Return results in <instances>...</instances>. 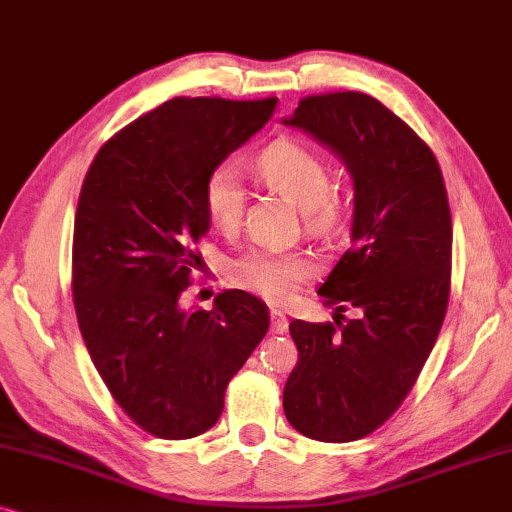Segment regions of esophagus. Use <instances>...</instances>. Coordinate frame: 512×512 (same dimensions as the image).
Returning a JSON list of instances; mask_svg holds the SVG:
<instances>
[{
	"mask_svg": "<svg viewBox=\"0 0 512 512\" xmlns=\"http://www.w3.org/2000/svg\"><path fill=\"white\" fill-rule=\"evenodd\" d=\"M288 318H285L283 311L278 309H271V332L274 335H283V332H288Z\"/></svg>",
	"mask_w": 512,
	"mask_h": 512,
	"instance_id": "1",
	"label": "esophagus"
}]
</instances>
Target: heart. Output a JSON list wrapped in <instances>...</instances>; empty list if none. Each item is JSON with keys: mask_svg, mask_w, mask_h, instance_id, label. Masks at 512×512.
<instances>
[{"mask_svg": "<svg viewBox=\"0 0 512 512\" xmlns=\"http://www.w3.org/2000/svg\"><path fill=\"white\" fill-rule=\"evenodd\" d=\"M255 170L264 185L276 189L297 208L304 210L309 224L330 222L335 206L330 199V173L323 156L299 140H276L255 159ZM203 206L210 222L224 234L238 229L245 206L241 170L234 161H222L210 170L203 185ZM316 274V262L306 252L257 248L245 250L229 264V276L238 288L283 304Z\"/></svg>", "mask_w": 512, "mask_h": 512, "instance_id": "obj_1", "label": "heart"}]
</instances>
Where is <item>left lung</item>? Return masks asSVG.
<instances>
[{
    "mask_svg": "<svg viewBox=\"0 0 512 512\" xmlns=\"http://www.w3.org/2000/svg\"><path fill=\"white\" fill-rule=\"evenodd\" d=\"M285 124L335 149L356 194L349 250L318 288L339 313L335 323H290L299 360L285 381L283 410L311 440H360L403 405L445 320L452 288L445 180L431 147L367 93L306 95ZM351 305L361 316L346 321L341 313Z\"/></svg>",
    "mask_w": 512,
    "mask_h": 512,
    "instance_id": "1",
    "label": "left lung"
}]
</instances>
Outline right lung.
<instances>
[{"instance_id":"add662e5","label":"right lung","mask_w":512,"mask_h":512,"mask_svg":"<svg viewBox=\"0 0 512 512\" xmlns=\"http://www.w3.org/2000/svg\"><path fill=\"white\" fill-rule=\"evenodd\" d=\"M278 98H173L114 133L81 185L72 297L100 379L128 419L163 440L213 428L224 393L269 330V309L224 290L180 309L210 217L203 185L267 124Z\"/></svg>"}]
</instances>
